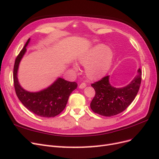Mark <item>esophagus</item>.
Here are the masks:
<instances>
[{
    "instance_id": "1",
    "label": "esophagus",
    "mask_w": 159,
    "mask_h": 159,
    "mask_svg": "<svg viewBox=\"0 0 159 159\" xmlns=\"http://www.w3.org/2000/svg\"><path fill=\"white\" fill-rule=\"evenodd\" d=\"M86 87V84H85V83H81L80 85V86H79V88H80V89H84V88H85Z\"/></svg>"
}]
</instances>
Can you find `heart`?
<instances>
[{
    "label": "heart",
    "instance_id": "obj_1",
    "mask_svg": "<svg viewBox=\"0 0 159 159\" xmlns=\"http://www.w3.org/2000/svg\"><path fill=\"white\" fill-rule=\"evenodd\" d=\"M113 59V52L103 44L91 47L78 57L80 63L85 66V72L89 80H95L102 78L110 68ZM77 69V66L74 65Z\"/></svg>",
    "mask_w": 159,
    "mask_h": 159
}]
</instances>
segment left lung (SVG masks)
<instances>
[{"mask_svg": "<svg viewBox=\"0 0 159 159\" xmlns=\"http://www.w3.org/2000/svg\"><path fill=\"white\" fill-rule=\"evenodd\" d=\"M138 74L126 86L117 88L110 84L109 76L91 84L95 95L90 103L91 109L95 113L105 117H111L125 110L135 98L141 83L142 72Z\"/></svg>", "mask_w": 159, "mask_h": 159, "instance_id": "obj_1", "label": "left lung"}]
</instances>
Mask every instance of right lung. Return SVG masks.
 <instances>
[{"instance_id":"add662e5","label":"right lung","mask_w":159,"mask_h":159,"mask_svg":"<svg viewBox=\"0 0 159 159\" xmlns=\"http://www.w3.org/2000/svg\"><path fill=\"white\" fill-rule=\"evenodd\" d=\"M30 40V38L19 53L14 63V89L19 100L30 111L42 117H55L65 109L70 94L77 88L78 84L76 82H71L58 78L49 87L37 92H30L23 89L18 82V70Z\"/></svg>"}]
</instances>
